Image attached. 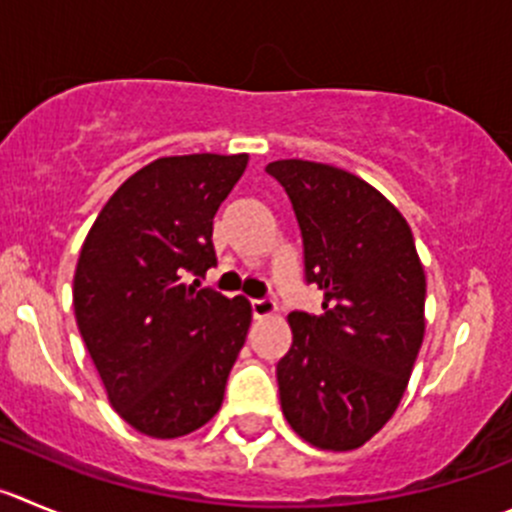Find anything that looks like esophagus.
<instances>
[{
  "label": "esophagus",
  "instance_id": "obj_1",
  "mask_svg": "<svg viewBox=\"0 0 512 512\" xmlns=\"http://www.w3.org/2000/svg\"><path fill=\"white\" fill-rule=\"evenodd\" d=\"M251 311L256 319H264V316L276 314V301L274 299H251Z\"/></svg>",
  "mask_w": 512,
  "mask_h": 512
}]
</instances>
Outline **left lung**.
Returning <instances> with one entry per match:
<instances>
[{
	"mask_svg": "<svg viewBox=\"0 0 512 512\" xmlns=\"http://www.w3.org/2000/svg\"><path fill=\"white\" fill-rule=\"evenodd\" d=\"M304 241V279L321 314L291 311L276 364L291 430L321 450H354L397 410L425 337V271L402 213L369 183L311 160L266 165Z\"/></svg>",
	"mask_w": 512,
	"mask_h": 512,
	"instance_id": "left-lung-1",
	"label": "left lung"
}]
</instances>
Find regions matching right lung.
I'll return each mask as SVG.
<instances>
[{
	"instance_id": "right-lung-1",
	"label": "right lung",
	"mask_w": 512,
	"mask_h": 512,
	"mask_svg": "<svg viewBox=\"0 0 512 512\" xmlns=\"http://www.w3.org/2000/svg\"><path fill=\"white\" fill-rule=\"evenodd\" d=\"M248 155H173L130 175L92 223L72 304L107 399L138 432L188 435L221 410L251 304L196 289L216 264L213 216Z\"/></svg>"
}]
</instances>
